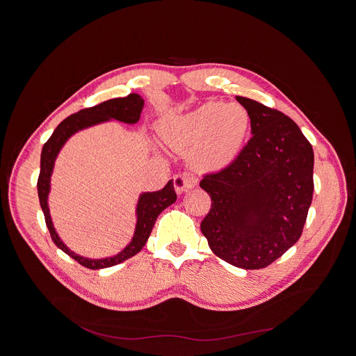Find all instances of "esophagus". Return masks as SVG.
<instances>
[{
    "label": "esophagus",
    "instance_id": "obj_1",
    "mask_svg": "<svg viewBox=\"0 0 356 356\" xmlns=\"http://www.w3.org/2000/svg\"><path fill=\"white\" fill-rule=\"evenodd\" d=\"M173 181H175V191L177 193H184V192L196 188L199 183V179L196 175H193L191 172H183L181 175L175 176Z\"/></svg>",
    "mask_w": 356,
    "mask_h": 356
}]
</instances>
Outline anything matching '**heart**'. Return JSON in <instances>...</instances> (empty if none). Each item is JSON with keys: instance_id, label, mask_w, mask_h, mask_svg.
<instances>
[{"instance_id": "heart-1", "label": "heart", "mask_w": 356, "mask_h": 356, "mask_svg": "<svg viewBox=\"0 0 356 356\" xmlns=\"http://www.w3.org/2000/svg\"><path fill=\"white\" fill-rule=\"evenodd\" d=\"M250 129V111L238 102H207L161 124V134L168 144L180 149L197 147L196 160L208 168L231 164L244 147Z\"/></svg>"}]
</instances>
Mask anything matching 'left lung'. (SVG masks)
<instances>
[{
	"mask_svg": "<svg viewBox=\"0 0 356 356\" xmlns=\"http://www.w3.org/2000/svg\"><path fill=\"white\" fill-rule=\"evenodd\" d=\"M251 115L252 137L200 188L212 199L200 231L220 259L244 268L270 266L302 236L313 197L312 144L274 108L236 97Z\"/></svg>",
	"mask_w": 356,
	"mask_h": 356,
	"instance_id": "1",
	"label": "left lung"
}]
</instances>
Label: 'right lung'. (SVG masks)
<instances>
[{
    "label": "right lung",
    "mask_w": 356,
    "mask_h": 356,
    "mask_svg": "<svg viewBox=\"0 0 356 356\" xmlns=\"http://www.w3.org/2000/svg\"><path fill=\"white\" fill-rule=\"evenodd\" d=\"M143 106H144L143 98L137 95V93H129V95L125 98L109 99L95 106L81 109L79 112H76V114H72L70 117L63 120L58 125V128L53 131V134L43 145L42 157H40V175H39V180H37V192H39V200H40L42 211L44 213L46 225L49 228L50 236L54 244L86 268L99 270V268L112 267L138 254L145 245L149 234H152L157 216L167 207H170L172 203H175L177 196L173 189L172 180L159 192L143 193L137 204V227H136L134 238L129 242V245L125 247L118 255L111 257V258H104V259L83 258L78 254L72 252L63 244L60 238L58 236V234H56L50 219L49 207H47V195L50 191V176H51L56 156H58V153L60 152V148L66 143V140L82 128L95 125L108 120H118L127 124H136L140 120Z\"/></svg>",
    "instance_id": "1"
}]
</instances>
